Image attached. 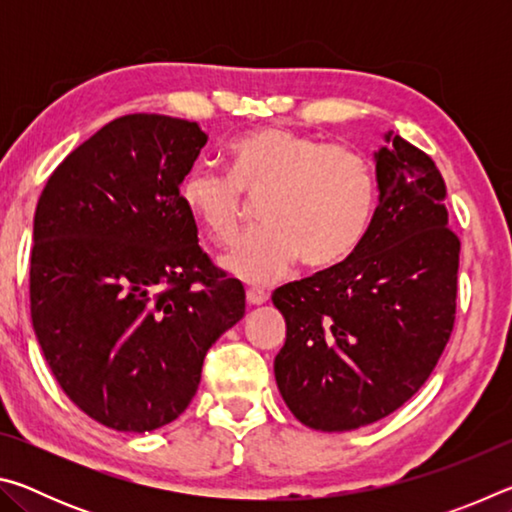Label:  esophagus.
I'll list each match as a JSON object with an SVG mask.
<instances>
[{
  "label": "esophagus",
  "mask_w": 512,
  "mask_h": 512,
  "mask_svg": "<svg viewBox=\"0 0 512 512\" xmlns=\"http://www.w3.org/2000/svg\"><path fill=\"white\" fill-rule=\"evenodd\" d=\"M246 300H248V305H264V302L268 300V291L259 289V287H250L246 291Z\"/></svg>",
  "instance_id": "obj_1"
}]
</instances>
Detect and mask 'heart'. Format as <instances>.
Listing matches in <instances>:
<instances>
[{"instance_id": "heart-1", "label": "heart", "mask_w": 512, "mask_h": 512, "mask_svg": "<svg viewBox=\"0 0 512 512\" xmlns=\"http://www.w3.org/2000/svg\"><path fill=\"white\" fill-rule=\"evenodd\" d=\"M232 176L194 164L180 183V203L214 244L237 239L244 198L262 194L259 221L221 257L239 280L266 284L300 257L309 268L341 264L368 237L377 212V178L370 162L341 144L282 126L248 131L228 146Z\"/></svg>"}]
</instances>
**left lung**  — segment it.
<instances>
[{"instance_id":"left-lung-1","label":"left lung","mask_w":512,"mask_h":512,"mask_svg":"<svg viewBox=\"0 0 512 512\" xmlns=\"http://www.w3.org/2000/svg\"><path fill=\"white\" fill-rule=\"evenodd\" d=\"M375 151L379 205L345 262L275 289L287 323L275 381L318 431H352L411 400L454 327L461 241L445 180L427 153L388 131Z\"/></svg>"}]
</instances>
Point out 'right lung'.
<instances>
[{
    "mask_svg": "<svg viewBox=\"0 0 512 512\" xmlns=\"http://www.w3.org/2000/svg\"><path fill=\"white\" fill-rule=\"evenodd\" d=\"M207 144L196 121L126 115L51 173L33 219L31 320L65 395L117 431L183 413L207 350L246 293L198 246L180 183Z\"/></svg>",
    "mask_w": 512,
    "mask_h": 512,
    "instance_id": "right-lung-1",
    "label": "right lung"
}]
</instances>
